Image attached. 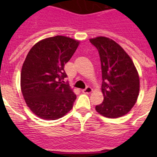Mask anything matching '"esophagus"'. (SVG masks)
<instances>
[{
    "mask_svg": "<svg viewBox=\"0 0 157 157\" xmlns=\"http://www.w3.org/2000/svg\"><path fill=\"white\" fill-rule=\"evenodd\" d=\"M82 91L83 94H91V93L93 92V89L90 86H87L86 88L84 89V90H82Z\"/></svg>",
    "mask_w": 157,
    "mask_h": 157,
    "instance_id": "obj_1",
    "label": "esophagus"
}]
</instances>
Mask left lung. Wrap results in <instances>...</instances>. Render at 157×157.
<instances>
[{
	"instance_id": "8db88e82",
	"label": "left lung",
	"mask_w": 157,
	"mask_h": 157,
	"mask_svg": "<svg viewBox=\"0 0 157 157\" xmlns=\"http://www.w3.org/2000/svg\"><path fill=\"white\" fill-rule=\"evenodd\" d=\"M90 41L99 52L103 80L104 101L96 106V111L105 117H121L131 110L138 100V71L126 51L112 39L100 36Z\"/></svg>"
}]
</instances>
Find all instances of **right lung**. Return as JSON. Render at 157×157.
I'll list each match as a JSON object with an SVG mask.
<instances>
[{
  "label": "right lung",
  "mask_w": 157,
  "mask_h": 157,
  "mask_svg": "<svg viewBox=\"0 0 157 157\" xmlns=\"http://www.w3.org/2000/svg\"><path fill=\"white\" fill-rule=\"evenodd\" d=\"M79 43L57 35L41 40L29 51L22 67L20 87L27 105L40 119L58 120L72 109L76 94L63 81L64 64Z\"/></svg>",
  "instance_id": "right-lung-1"
}]
</instances>
